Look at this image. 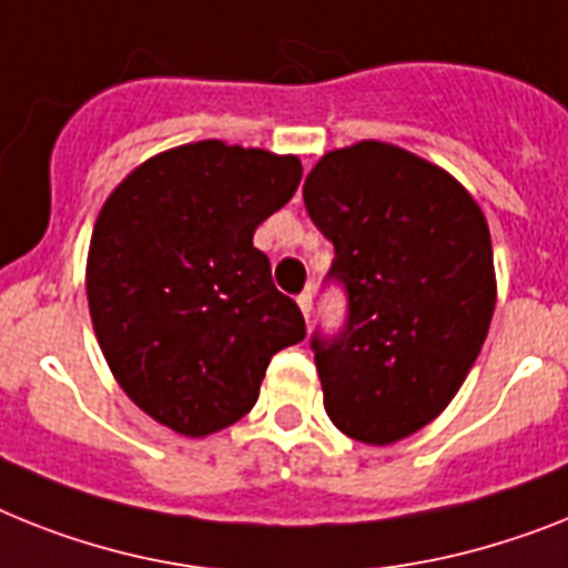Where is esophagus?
I'll return each instance as SVG.
<instances>
[{
    "label": "esophagus",
    "mask_w": 568,
    "mask_h": 568,
    "mask_svg": "<svg viewBox=\"0 0 568 568\" xmlns=\"http://www.w3.org/2000/svg\"><path fill=\"white\" fill-rule=\"evenodd\" d=\"M295 302H298V307H302L304 318L311 322V313H313V293H311V290H304V293L295 295Z\"/></svg>",
    "instance_id": "34e87169"
}]
</instances>
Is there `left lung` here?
I'll return each instance as SVG.
<instances>
[{
    "label": "left lung",
    "instance_id": "left-lung-1",
    "mask_svg": "<svg viewBox=\"0 0 568 568\" xmlns=\"http://www.w3.org/2000/svg\"><path fill=\"white\" fill-rule=\"evenodd\" d=\"M304 205L334 243L325 281L345 293V325L311 336L325 409L354 442L395 444L442 415L485 345V214L442 168L379 142L322 156Z\"/></svg>",
    "mask_w": 568,
    "mask_h": 568
}]
</instances>
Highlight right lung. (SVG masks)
Returning <instances> with one entry per match:
<instances>
[{
	"instance_id": "obj_1",
	"label": "right lung",
	"mask_w": 568,
	"mask_h": 568,
	"mask_svg": "<svg viewBox=\"0 0 568 568\" xmlns=\"http://www.w3.org/2000/svg\"><path fill=\"white\" fill-rule=\"evenodd\" d=\"M298 182L295 156L196 142L135 168L98 214L92 325L121 388L159 424L191 438L232 426L270 359L307 334L252 246Z\"/></svg>"
}]
</instances>
